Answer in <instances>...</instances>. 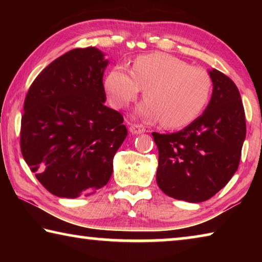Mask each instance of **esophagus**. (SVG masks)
Wrapping results in <instances>:
<instances>
[{"label": "esophagus", "mask_w": 262, "mask_h": 262, "mask_svg": "<svg viewBox=\"0 0 262 262\" xmlns=\"http://www.w3.org/2000/svg\"><path fill=\"white\" fill-rule=\"evenodd\" d=\"M129 130L132 134H142V133L145 132V128L142 126V125H130L129 127Z\"/></svg>", "instance_id": "34e87169"}]
</instances>
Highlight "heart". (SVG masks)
<instances>
[{
  "mask_svg": "<svg viewBox=\"0 0 262 262\" xmlns=\"http://www.w3.org/2000/svg\"><path fill=\"white\" fill-rule=\"evenodd\" d=\"M105 91L114 107H127L142 89L147 99L137 114L148 122L162 121L166 128L192 123L208 105L211 78L205 69L190 66L165 53L141 55L133 62L130 74L114 66L106 75Z\"/></svg>",
  "mask_w": 262,
  "mask_h": 262,
  "instance_id": "heart-1",
  "label": "heart"
}]
</instances>
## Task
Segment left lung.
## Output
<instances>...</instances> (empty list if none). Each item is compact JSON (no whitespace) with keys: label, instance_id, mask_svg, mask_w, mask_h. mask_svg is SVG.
I'll return each mask as SVG.
<instances>
[{"label":"left lung","instance_id":"obj_1","mask_svg":"<svg viewBox=\"0 0 262 262\" xmlns=\"http://www.w3.org/2000/svg\"><path fill=\"white\" fill-rule=\"evenodd\" d=\"M212 95L202 115L172 134L152 133L158 148V187L168 196L202 202L236 173L246 136L238 88L227 75L209 70Z\"/></svg>","mask_w":262,"mask_h":262}]
</instances>
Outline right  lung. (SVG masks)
I'll use <instances>...</instances> for the list:
<instances>
[{
  "label": "right lung",
  "mask_w": 262,
  "mask_h": 262,
  "mask_svg": "<svg viewBox=\"0 0 262 262\" xmlns=\"http://www.w3.org/2000/svg\"><path fill=\"white\" fill-rule=\"evenodd\" d=\"M107 64L96 47L72 50L38 75L25 97L21 155L39 183L59 198L104 187L128 134L122 114L104 104Z\"/></svg>",
  "instance_id": "add662e5"
}]
</instances>
